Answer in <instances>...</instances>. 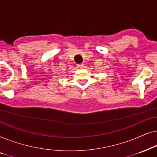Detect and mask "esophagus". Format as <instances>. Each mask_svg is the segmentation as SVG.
I'll return each mask as SVG.
<instances>
[{
    "label": "esophagus",
    "instance_id": "34e87169",
    "mask_svg": "<svg viewBox=\"0 0 157 157\" xmlns=\"http://www.w3.org/2000/svg\"><path fill=\"white\" fill-rule=\"evenodd\" d=\"M83 64H77V68H80V69H81V68H82L83 67Z\"/></svg>",
    "mask_w": 157,
    "mask_h": 157
}]
</instances>
